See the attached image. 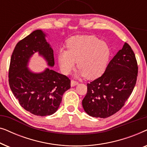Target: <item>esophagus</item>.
<instances>
[{
    "mask_svg": "<svg viewBox=\"0 0 147 147\" xmlns=\"http://www.w3.org/2000/svg\"><path fill=\"white\" fill-rule=\"evenodd\" d=\"M78 82L75 81V80H71V86H75L76 85H78Z\"/></svg>",
    "mask_w": 147,
    "mask_h": 147,
    "instance_id": "34e87169",
    "label": "esophagus"
}]
</instances>
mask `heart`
Listing matches in <instances>:
<instances>
[{
	"mask_svg": "<svg viewBox=\"0 0 147 147\" xmlns=\"http://www.w3.org/2000/svg\"><path fill=\"white\" fill-rule=\"evenodd\" d=\"M68 50L60 49L58 61L60 69L67 75L75 67L88 79H94L105 71L109 61L110 49L105 42L95 36H77L67 43Z\"/></svg>",
	"mask_w": 147,
	"mask_h": 147,
	"instance_id": "b5f03b06",
	"label": "heart"
}]
</instances>
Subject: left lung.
<instances>
[{"label":"left lung","mask_w":147,"mask_h":147,"mask_svg":"<svg viewBox=\"0 0 147 147\" xmlns=\"http://www.w3.org/2000/svg\"><path fill=\"white\" fill-rule=\"evenodd\" d=\"M138 64L135 54L127 43L108 64L104 73L87 84V94L82 100L86 113L106 118L123 107L136 85Z\"/></svg>","instance_id":"1"}]
</instances>
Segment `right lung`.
Segmentation results:
<instances>
[{
	"label": "right lung",
	"instance_id": "add662e5",
	"mask_svg": "<svg viewBox=\"0 0 147 147\" xmlns=\"http://www.w3.org/2000/svg\"><path fill=\"white\" fill-rule=\"evenodd\" d=\"M41 30H36L19 41L12 53L9 70V86L22 107L37 116L51 115L57 111L63 94L71 87V80L51 69L31 73L27 65L39 52L49 66L54 65L53 51Z\"/></svg>",
	"mask_w": 147,
	"mask_h": 147
}]
</instances>
